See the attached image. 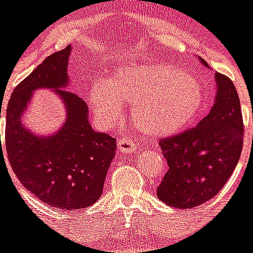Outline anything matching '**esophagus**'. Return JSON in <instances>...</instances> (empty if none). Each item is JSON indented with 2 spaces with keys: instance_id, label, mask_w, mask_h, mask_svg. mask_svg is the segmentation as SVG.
<instances>
[{
  "instance_id": "esophagus-1",
  "label": "esophagus",
  "mask_w": 253,
  "mask_h": 253,
  "mask_svg": "<svg viewBox=\"0 0 253 253\" xmlns=\"http://www.w3.org/2000/svg\"><path fill=\"white\" fill-rule=\"evenodd\" d=\"M118 149L120 153H129V152H135L138 147L134 144L133 140L126 135H123L122 138L118 139Z\"/></svg>"
}]
</instances>
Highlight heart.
Here are the masks:
<instances>
[{"mask_svg": "<svg viewBox=\"0 0 253 253\" xmlns=\"http://www.w3.org/2000/svg\"><path fill=\"white\" fill-rule=\"evenodd\" d=\"M88 100L99 119L113 122L129 104L131 123L149 138L182 130L195 119L203 93L195 78L172 64H134L91 86Z\"/></svg>", "mask_w": 253, "mask_h": 253, "instance_id": "heart-1", "label": "heart"}]
</instances>
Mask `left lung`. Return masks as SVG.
<instances>
[{
	"mask_svg": "<svg viewBox=\"0 0 253 253\" xmlns=\"http://www.w3.org/2000/svg\"><path fill=\"white\" fill-rule=\"evenodd\" d=\"M215 81V102L204 119L160 142L169 171L157 196L169 207L191 209L214 198L240 161L245 133L240 97L231 78L216 72Z\"/></svg>",
	"mask_w": 253,
	"mask_h": 253,
	"instance_id": "obj_1",
	"label": "left lung"
}]
</instances>
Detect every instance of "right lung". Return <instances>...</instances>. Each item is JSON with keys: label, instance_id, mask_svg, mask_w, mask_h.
Segmentation results:
<instances>
[{"label": "right lung", "instance_id": "1", "mask_svg": "<svg viewBox=\"0 0 253 253\" xmlns=\"http://www.w3.org/2000/svg\"><path fill=\"white\" fill-rule=\"evenodd\" d=\"M69 54L71 45L53 53L15 87L4 131L8 162L20 182L44 204L62 210L84 209L99 200L116 149L113 137L92 129L84 100L66 90ZM37 88L54 89L66 105L64 126L49 137H37L21 123Z\"/></svg>", "mask_w": 253, "mask_h": 253}]
</instances>
